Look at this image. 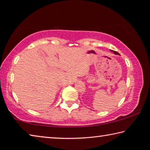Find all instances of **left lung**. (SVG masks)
Returning a JSON list of instances; mask_svg holds the SVG:
<instances>
[{
    "label": "left lung",
    "mask_w": 150,
    "mask_h": 150,
    "mask_svg": "<svg viewBox=\"0 0 150 150\" xmlns=\"http://www.w3.org/2000/svg\"><path fill=\"white\" fill-rule=\"evenodd\" d=\"M111 52H114V54H116V55H119V54L118 52H115V51H113V50H110Z\"/></svg>",
    "instance_id": "8db88e82"
}]
</instances>
